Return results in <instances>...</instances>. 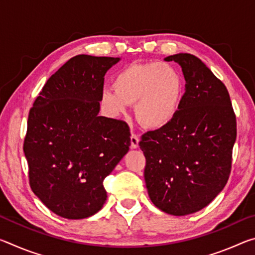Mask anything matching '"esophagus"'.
Returning <instances> with one entry per match:
<instances>
[{
  "label": "esophagus",
  "instance_id": "1",
  "mask_svg": "<svg viewBox=\"0 0 255 255\" xmlns=\"http://www.w3.org/2000/svg\"><path fill=\"white\" fill-rule=\"evenodd\" d=\"M138 143H139V138H138L136 133L131 132V135H130V146H131V148H137Z\"/></svg>",
  "mask_w": 255,
  "mask_h": 255
}]
</instances>
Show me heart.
<instances>
[{
  "label": "heart",
  "instance_id": "b5f03b06",
  "mask_svg": "<svg viewBox=\"0 0 255 255\" xmlns=\"http://www.w3.org/2000/svg\"><path fill=\"white\" fill-rule=\"evenodd\" d=\"M184 94V79L165 63L130 64L114 77V90H103L101 103L112 116L126 114L135 105V115L145 128L159 129L178 115Z\"/></svg>",
  "mask_w": 255,
  "mask_h": 255
}]
</instances>
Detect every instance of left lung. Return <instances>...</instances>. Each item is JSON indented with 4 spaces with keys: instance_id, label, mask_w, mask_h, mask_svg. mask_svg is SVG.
Segmentation results:
<instances>
[{
    "instance_id": "obj_1",
    "label": "left lung",
    "mask_w": 255,
    "mask_h": 255,
    "mask_svg": "<svg viewBox=\"0 0 255 255\" xmlns=\"http://www.w3.org/2000/svg\"><path fill=\"white\" fill-rule=\"evenodd\" d=\"M165 60L182 67L185 92L175 118L145 132L139 147L150 200L164 213L184 216L205 208L227 183L236 116L225 84L199 58L176 54Z\"/></svg>"
}]
</instances>
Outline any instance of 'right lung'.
<instances>
[{"label": "right lung", "mask_w": 255, "mask_h": 255, "mask_svg": "<svg viewBox=\"0 0 255 255\" xmlns=\"http://www.w3.org/2000/svg\"><path fill=\"white\" fill-rule=\"evenodd\" d=\"M118 57L77 55L51 75L29 111L23 152L30 188L67 219L98 213L103 180L130 146L123 120L98 116L105 75Z\"/></svg>", "instance_id": "obj_1"}]
</instances>
